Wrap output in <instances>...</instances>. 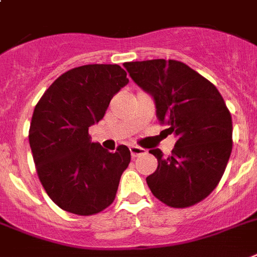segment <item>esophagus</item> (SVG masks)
<instances>
[{
	"mask_svg": "<svg viewBox=\"0 0 257 257\" xmlns=\"http://www.w3.org/2000/svg\"><path fill=\"white\" fill-rule=\"evenodd\" d=\"M129 150H131V154H132L133 158L139 157V156L145 153V149H143V148H140V147H131L129 148Z\"/></svg>",
	"mask_w": 257,
	"mask_h": 257,
	"instance_id": "obj_1",
	"label": "esophagus"
}]
</instances>
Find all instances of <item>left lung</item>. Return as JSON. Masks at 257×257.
Here are the masks:
<instances>
[{"mask_svg":"<svg viewBox=\"0 0 257 257\" xmlns=\"http://www.w3.org/2000/svg\"><path fill=\"white\" fill-rule=\"evenodd\" d=\"M131 78L154 97L160 124L176 133L172 156L157 158L147 178L150 191L169 207L185 208L203 201L218 186L232 150V118L211 81L178 60L128 62Z\"/></svg>","mask_w":257,"mask_h":257,"instance_id":"left-lung-1","label":"left lung"}]
</instances>
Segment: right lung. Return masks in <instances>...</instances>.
<instances>
[{
	"label": "right lung",
	"mask_w": 257,
	"mask_h": 257,
	"mask_svg": "<svg viewBox=\"0 0 257 257\" xmlns=\"http://www.w3.org/2000/svg\"><path fill=\"white\" fill-rule=\"evenodd\" d=\"M128 81L117 64L80 66L60 75L35 105L29 141L37 174L64 211L95 215L114 201L131 152L120 145L110 153L91 143L88 128Z\"/></svg>",
	"instance_id": "1"
}]
</instances>
